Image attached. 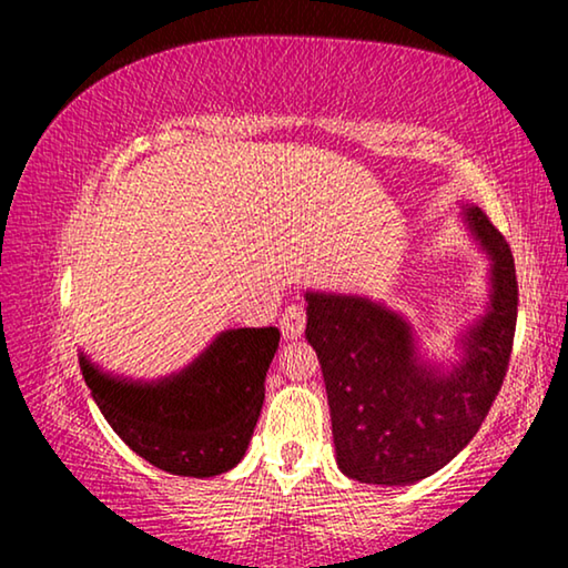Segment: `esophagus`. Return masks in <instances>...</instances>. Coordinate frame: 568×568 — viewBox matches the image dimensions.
Wrapping results in <instances>:
<instances>
[{
  "mask_svg": "<svg viewBox=\"0 0 568 568\" xmlns=\"http://www.w3.org/2000/svg\"><path fill=\"white\" fill-rule=\"evenodd\" d=\"M281 331L283 338L293 341L301 338V333L305 331V307L303 305H287L283 318H281Z\"/></svg>",
  "mask_w": 568,
  "mask_h": 568,
  "instance_id": "1",
  "label": "esophagus"
}]
</instances>
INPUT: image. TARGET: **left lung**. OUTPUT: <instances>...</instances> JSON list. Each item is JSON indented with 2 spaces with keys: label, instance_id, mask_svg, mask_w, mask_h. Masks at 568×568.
<instances>
[{
  "label": "left lung",
  "instance_id": "1",
  "mask_svg": "<svg viewBox=\"0 0 568 568\" xmlns=\"http://www.w3.org/2000/svg\"><path fill=\"white\" fill-rule=\"evenodd\" d=\"M466 220L494 261V293L450 373L418 363L410 328L388 307L305 293V338L323 368L338 468L361 484L406 486L436 474L478 434L504 386L518 313L514 255L484 210L466 207Z\"/></svg>",
  "mask_w": 568,
  "mask_h": 568
}]
</instances>
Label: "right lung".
<instances>
[{"label":"right lung","instance_id":"obj_1","mask_svg":"<svg viewBox=\"0 0 568 568\" xmlns=\"http://www.w3.org/2000/svg\"><path fill=\"white\" fill-rule=\"evenodd\" d=\"M277 328H237L178 376L130 383L80 358L102 416L134 454L175 476L210 478L240 464L265 400Z\"/></svg>","mask_w":568,"mask_h":568}]
</instances>
